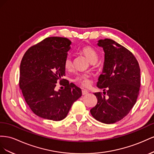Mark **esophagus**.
Listing matches in <instances>:
<instances>
[{
  "instance_id": "obj_1",
  "label": "esophagus",
  "mask_w": 154,
  "mask_h": 154,
  "mask_svg": "<svg viewBox=\"0 0 154 154\" xmlns=\"http://www.w3.org/2000/svg\"><path fill=\"white\" fill-rule=\"evenodd\" d=\"M88 93V90H85V89H82V94L84 95H86Z\"/></svg>"
}]
</instances>
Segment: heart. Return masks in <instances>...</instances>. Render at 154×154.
<instances>
[{"label": "heart", "instance_id": "b5f03b06", "mask_svg": "<svg viewBox=\"0 0 154 154\" xmlns=\"http://www.w3.org/2000/svg\"><path fill=\"white\" fill-rule=\"evenodd\" d=\"M81 51L88 59L91 63H95L97 62L99 55L97 52L96 51L94 48L90 46H86L82 48ZM64 66L66 70H71L73 68V61L70 56L68 55L66 57L64 62ZM74 81L77 82V84L81 85V86L85 87H88L91 85L90 76L88 73H82L78 75L74 79Z\"/></svg>", "mask_w": 154, "mask_h": 154}]
</instances>
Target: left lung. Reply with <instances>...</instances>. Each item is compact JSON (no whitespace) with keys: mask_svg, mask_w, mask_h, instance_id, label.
I'll return each instance as SVG.
<instances>
[{"mask_svg":"<svg viewBox=\"0 0 154 154\" xmlns=\"http://www.w3.org/2000/svg\"><path fill=\"white\" fill-rule=\"evenodd\" d=\"M97 45L103 48L104 62L97 86L106 92L94 94L97 103L90 113L99 122L112 124L128 115L137 101L140 68L132 53L112 39H100Z\"/></svg>","mask_w":154,"mask_h":154,"instance_id":"obj_1","label":"left lung"}]
</instances>
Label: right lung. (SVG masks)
Segmentation results:
<instances>
[{
  "mask_svg": "<svg viewBox=\"0 0 154 154\" xmlns=\"http://www.w3.org/2000/svg\"><path fill=\"white\" fill-rule=\"evenodd\" d=\"M71 43L66 38L48 37L30 47L22 59L20 88L32 111L41 118L64 119L73 103L82 95L80 88L62 78ZM58 81H64L65 87L55 91Z\"/></svg>",
  "mask_w": 154,
  "mask_h": 154,
  "instance_id": "right-lung-1",
  "label": "right lung"
}]
</instances>
